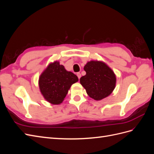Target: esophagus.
I'll return each mask as SVG.
<instances>
[{
  "label": "esophagus",
  "instance_id": "1",
  "mask_svg": "<svg viewBox=\"0 0 154 154\" xmlns=\"http://www.w3.org/2000/svg\"><path fill=\"white\" fill-rule=\"evenodd\" d=\"M76 75H77V76H78V79H80V78H81V74H80V72H77V74H76Z\"/></svg>",
  "mask_w": 154,
  "mask_h": 154
}]
</instances>
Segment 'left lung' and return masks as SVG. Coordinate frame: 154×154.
I'll use <instances>...</instances> for the list:
<instances>
[{
    "mask_svg": "<svg viewBox=\"0 0 154 154\" xmlns=\"http://www.w3.org/2000/svg\"><path fill=\"white\" fill-rule=\"evenodd\" d=\"M84 70L86 74L81 77L80 81L91 98L101 100L112 92L116 78L114 71L105 63L92 60L87 63Z\"/></svg>",
    "mask_w": 154,
    "mask_h": 154,
    "instance_id": "8db88e82",
    "label": "left lung"
}]
</instances>
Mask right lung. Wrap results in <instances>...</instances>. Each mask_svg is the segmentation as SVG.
<instances>
[{"mask_svg":"<svg viewBox=\"0 0 154 154\" xmlns=\"http://www.w3.org/2000/svg\"><path fill=\"white\" fill-rule=\"evenodd\" d=\"M78 81L76 75L67 71L56 61L50 63L41 74L38 84L44 98L51 104L59 105L62 103L71 85Z\"/></svg>","mask_w":154,"mask_h":154,"instance_id":"1","label":"right lung"}]
</instances>
